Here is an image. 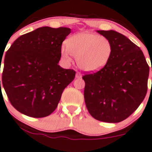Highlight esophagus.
Returning a JSON list of instances; mask_svg holds the SVG:
<instances>
[{
  "instance_id": "34e87169",
  "label": "esophagus",
  "mask_w": 152,
  "mask_h": 152,
  "mask_svg": "<svg viewBox=\"0 0 152 152\" xmlns=\"http://www.w3.org/2000/svg\"><path fill=\"white\" fill-rule=\"evenodd\" d=\"M75 77L78 78V79H79V78H81L82 77V75L80 72H77L76 75H75Z\"/></svg>"
}]
</instances>
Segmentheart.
<instances>
[{
  "instance_id": "obj_1",
  "label": "heart",
  "mask_w": 152,
  "mask_h": 152,
  "mask_svg": "<svg viewBox=\"0 0 152 152\" xmlns=\"http://www.w3.org/2000/svg\"><path fill=\"white\" fill-rule=\"evenodd\" d=\"M113 52L112 43L107 37L91 32H82L68 39L67 45H62L61 55L66 64L72 62V55L76 57L80 69L95 72L105 67Z\"/></svg>"
}]
</instances>
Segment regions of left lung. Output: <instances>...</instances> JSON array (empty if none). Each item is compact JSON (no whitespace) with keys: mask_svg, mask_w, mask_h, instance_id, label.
Returning a JSON list of instances; mask_svg holds the SVG:
<instances>
[{"mask_svg":"<svg viewBox=\"0 0 152 152\" xmlns=\"http://www.w3.org/2000/svg\"><path fill=\"white\" fill-rule=\"evenodd\" d=\"M97 32L111 42L113 52L105 67L83 77L85 105L96 120L118 123L144 100L149 67L142 51L126 37L113 30Z\"/></svg>","mask_w":152,"mask_h":152,"instance_id":"obj_1","label":"left lung"}]
</instances>
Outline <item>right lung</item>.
<instances>
[{"instance_id":"1","label":"right lung","mask_w":152,"mask_h":152,"mask_svg":"<svg viewBox=\"0 0 152 152\" xmlns=\"http://www.w3.org/2000/svg\"><path fill=\"white\" fill-rule=\"evenodd\" d=\"M70 32L65 27H41L18 37L6 52L2 85L20 113L43 118L57 107L63 90L75 77L73 69L58 64L62 44Z\"/></svg>"}]
</instances>
